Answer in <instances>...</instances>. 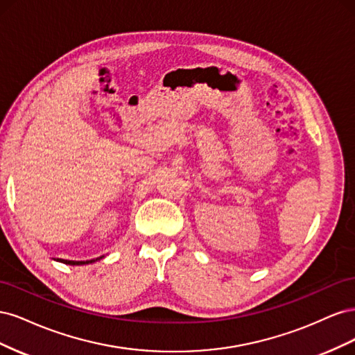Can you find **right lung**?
I'll list each match as a JSON object with an SVG mask.
<instances>
[{
  "mask_svg": "<svg viewBox=\"0 0 355 355\" xmlns=\"http://www.w3.org/2000/svg\"><path fill=\"white\" fill-rule=\"evenodd\" d=\"M98 259H102V257H98ZM98 259H92V261H65V259H58V261L67 263V265H85V263H93L94 261H98Z\"/></svg>",
  "mask_w": 355,
  "mask_h": 355,
  "instance_id": "add662e5",
  "label": "right lung"
}]
</instances>
